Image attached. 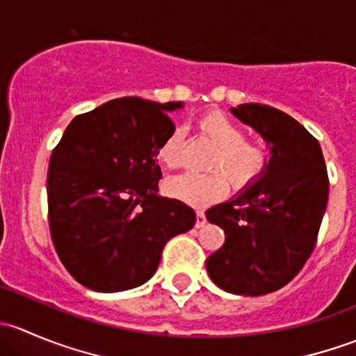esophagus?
<instances>
[{"mask_svg": "<svg viewBox=\"0 0 356 356\" xmlns=\"http://www.w3.org/2000/svg\"><path fill=\"white\" fill-rule=\"evenodd\" d=\"M207 224V217H204V213L201 210H198L196 211V229H200V227H203V225Z\"/></svg>", "mask_w": 356, "mask_h": 356, "instance_id": "1", "label": "esophagus"}]
</instances>
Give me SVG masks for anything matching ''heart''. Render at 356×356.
<instances>
[{
    "label": "heart",
    "mask_w": 356,
    "mask_h": 356,
    "mask_svg": "<svg viewBox=\"0 0 356 356\" xmlns=\"http://www.w3.org/2000/svg\"><path fill=\"white\" fill-rule=\"evenodd\" d=\"M198 129L215 145L208 161L207 174H184L168 179L165 191L168 196L193 207H208L227 195L229 182L241 191L250 188L265 174L268 153L258 143L245 139V132L234 120L220 111H208L200 117ZM156 158L163 167L179 168L182 163V132L172 131L156 149Z\"/></svg>",
    "instance_id": "b5f03b06"
}]
</instances>
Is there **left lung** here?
<instances>
[{
    "label": "left lung",
    "mask_w": 356,
    "mask_h": 356,
    "mask_svg": "<svg viewBox=\"0 0 356 356\" xmlns=\"http://www.w3.org/2000/svg\"><path fill=\"white\" fill-rule=\"evenodd\" d=\"M231 111L267 141L270 160L254 184L207 210L225 232L207 270L227 293L261 296L288 284L310 258L327 207V168L317 139L284 111L258 103Z\"/></svg>",
    "instance_id": "left-lung-1"
}]
</instances>
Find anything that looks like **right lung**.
I'll return each instance as SVG.
<instances>
[{"mask_svg": "<svg viewBox=\"0 0 356 356\" xmlns=\"http://www.w3.org/2000/svg\"><path fill=\"white\" fill-rule=\"evenodd\" d=\"M181 102L117 98L68 124L48 168L53 245L72 277L99 293L138 288L153 277L161 251L196 215L158 195L160 143L175 131Z\"/></svg>", "mask_w": 356, "mask_h": 356, "instance_id": "obj_1", "label": "right lung"}]
</instances>
